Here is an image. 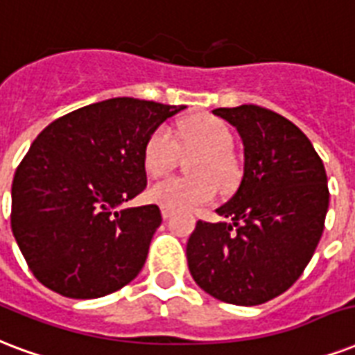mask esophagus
Masks as SVG:
<instances>
[{"instance_id": "1", "label": "esophagus", "mask_w": 355, "mask_h": 355, "mask_svg": "<svg viewBox=\"0 0 355 355\" xmlns=\"http://www.w3.org/2000/svg\"><path fill=\"white\" fill-rule=\"evenodd\" d=\"M162 218H170L172 217V211H170V209H166V207H162Z\"/></svg>"}]
</instances>
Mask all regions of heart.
Here are the masks:
<instances>
[{
  "mask_svg": "<svg viewBox=\"0 0 355 355\" xmlns=\"http://www.w3.org/2000/svg\"><path fill=\"white\" fill-rule=\"evenodd\" d=\"M234 138L228 125L215 116H194L178 130V140L166 127L149 135L144 146V168L149 175L159 178L174 166L178 148L196 149L191 161L189 178H166L148 189V198L157 206L185 211L211 202L217 193L228 191L238 180V164L232 157Z\"/></svg>",
  "mask_w": 355,
  "mask_h": 355,
  "instance_id": "1",
  "label": "heart"
}]
</instances>
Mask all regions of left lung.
<instances>
[{
	"label": "left lung",
	"mask_w": 355,
	"mask_h": 355,
	"mask_svg": "<svg viewBox=\"0 0 355 355\" xmlns=\"http://www.w3.org/2000/svg\"><path fill=\"white\" fill-rule=\"evenodd\" d=\"M243 142V178L217 207L228 220H198L187 241L189 271L200 288L252 307L294 284L311 262L326 223L324 162L292 121L257 105L217 108Z\"/></svg>",
	"instance_id": "left-lung-1"
}]
</instances>
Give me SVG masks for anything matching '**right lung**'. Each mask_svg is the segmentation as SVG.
Returning <instances> with one entry per match:
<instances>
[{
    "label": "right lung",
    "instance_id": "add662e5",
    "mask_svg": "<svg viewBox=\"0 0 355 355\" xmlns=\"http://www.w3.org/2000/svg\"><path fill=\"white\" fill-rule=\"evenodd\" d=\"M183 108L108 98L55 119L33 140L12 180L10 228L37 281L93 300L140 273L161 209L121 206L148 185L149 135Z\"/></svg>",
    "mask_w": 355,
    "mask_h": 355
}]
</instances>
